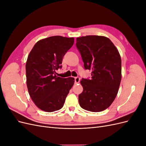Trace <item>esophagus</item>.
I'll return each mask as SVG.
<instances>
[{
	"mask_svg": "<svg viewBox=\"0 0 146 146\" xmlns=\"http://www.w3.org/2000/svg\"><path fill=\"white\" fill-rule=\"evenodd\" d=\"M79 82H80V78H79L78 77H75V83H78Z\"/></svg>",
	"mask_w": 146,
	"mask_h": 146,
	"instance_id": "esophagus-1",
	"label": "esophagus"
}]
</instances>
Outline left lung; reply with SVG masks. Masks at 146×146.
Instances as JSON below:
<instances>
[{
  "label": "left lung",
  "mask_w": 146,
  "mask_h": 146,
  "mask_svg": "<svg viewBox=\"0 0 146 146\" xmlns=\"http://www.w3.org/2000/svg\"><path fill=\"white\" fill-rule=\"evenodd\" d=\"M84 68L92 70L91 78L80 81L83 91L78 102L84 110L100 112L115 99L121 81V58L118 50L105 36L89 35L77 39Z\"/></svg>",
  "instance_id": "8db88e82"
}]
</instances>
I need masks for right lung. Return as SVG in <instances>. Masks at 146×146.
Wrapping results in <instances>:
<instances>
[{"label": "right lung", "instance_id": "right-lung-1", "mask_svg": "<svg viewBox=\"0 0 146 146\" xmlns=\"http://www.w3.org/2000/svg\"><path fill=\"white\" fill-rule=\"evenodd\" d=\"M74 42V38L50 36L38 41L33 46L26 62V78L29 93L42 111L53 112L63 107L74 83L73 77L56 76L61 68L66 53Z\"/></svg>", "mask_w": 146, "mask_h": 146}]
</instances>
